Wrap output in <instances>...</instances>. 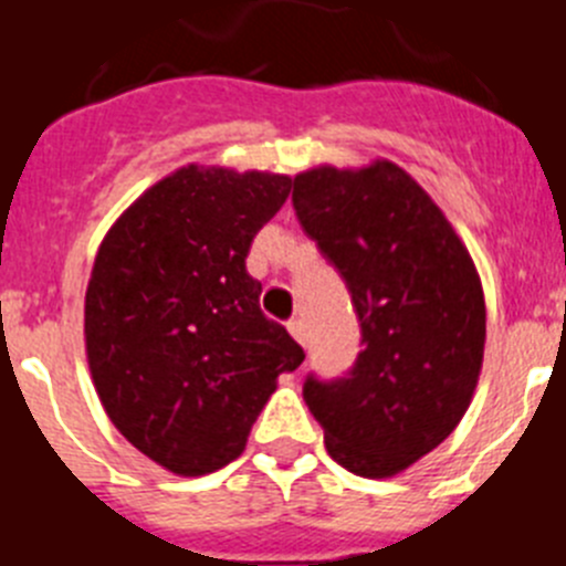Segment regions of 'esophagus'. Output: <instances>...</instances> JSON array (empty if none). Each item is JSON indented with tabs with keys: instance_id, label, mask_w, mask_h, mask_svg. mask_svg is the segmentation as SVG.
<instances>
[{
	"instance_id": "1",
	"label": "esophagus",
	"mask_w": 566,
	"mask_h": 566,
	"mask_svg": "<svg viewBox=\"0 0 566 566\" xmlns=\"http://www.w3.org/2000/svg\"><path fill=\"white\" fill-rule=\"evenodd\" d=\"M289 334H292L294 339H297L300 345H306V326H303V319H292V323H289Z\"/></svg>"
}]
</instances>
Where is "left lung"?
I'll use <instances>...</instances> for the list:
<instances>
[{"instance_id":"obj_1","label":"left lung","mask_w":566,"mask_h":566,"mask_svg":"<svg viewBox=\"0 0 566 566\" xmlns=\"http://www.w3.org/2000/svg\"><path fill=\"white\" fill-rule=\"evenodd\" d=\"M294 209L352 292L365 348L303 399L334 462L394 479L451 437L473 402L488 337L476 263L433 198L388 158L294 175Z\"/></svg>"}]
</instances>
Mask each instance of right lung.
<instances>
[{"label":"right lung","mask_w":566,"mask_h":566,"mask_svg":"<svg viewBox=\"0 0 566 566\" xmlns=\"http://www.w3.org/2000/svg\"><path fill=\"white\" fill-rule=\"evenodd\" d=\"M289 192L292 175L187 164L115 218L93 260L90 377L118 433L175 476L238 459L280 374L306 359L247 272Z\"/></svg>","instance_id":"obj_1"}]
</instances>
